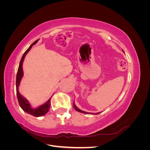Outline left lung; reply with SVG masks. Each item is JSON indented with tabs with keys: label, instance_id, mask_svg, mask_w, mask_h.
<instances>
[{
	"label": "left lung",
	"instance_id": "obj_1",
	"mask_svg": "<svg viewBox=\"0 0 150 150\" xmlns=\"http://www.w3.org/2000/svg\"><path fill=\"white\" fill-rule=\"evenodd\" d=\"M73 108L75 109V110H76L77 111H79V112H82V113H84V114H88V112H86V111H83L81 110H79V109H78V108H77V107H76V106L75 105V104H73ZM88 113H89V112H88ZM99 113H100V112H98V113H96V115H98V114H99ZM90 114H93V113L91 112Z\"/></svg>",
	"mask_w": 150,
	"mask_h": 150
}]
</instances>
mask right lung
Returning <instances> with one entry per match:
<instances>
[{
  "label": "right lung",
  "mask_w": 150,
  "mask_h": 150,
  "mask_svg": "<svg viewBox=\"0 0 150 150\" xmlns=\"http://www.w3.org/2000/svg\"><path fill=\"white\" fill-rule=\"evenodd\" d=\"M38 41V40H36L35 42L33 43V44H31L30 47L26 50V51L24 53L23 56H22L21 60L20 61V64L19 68H18V71L17 72V76H16V92H17V99L18 101H19V105L21 107V108L25 112H26L28 114H30L31 115H33L34 116L36 117H39V116H41L44 115H46V113L49 111V109H50V105H51V102H50L49 100L45 103L43 105L39 106V108H36V109H33L30 106V104L29 102L26 100L25 98L22 97L20 93H19V90H18V87H19V84H20V81L21 80L22 77L23 76V71H22V62H23L24 57L25 56L26 54L29 52V50L31 49L32 46H33L34 44H35L36 42Z\"/></svg>",
  "instance_id": "obj_1"
}]
</instances>
